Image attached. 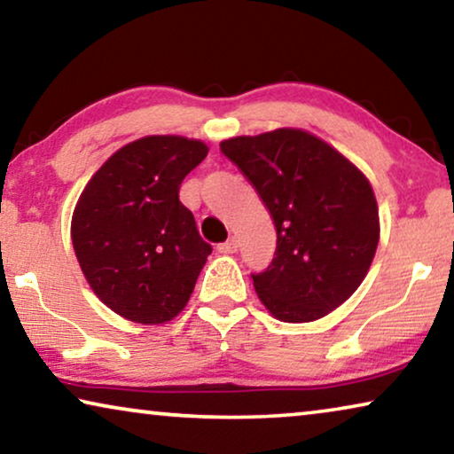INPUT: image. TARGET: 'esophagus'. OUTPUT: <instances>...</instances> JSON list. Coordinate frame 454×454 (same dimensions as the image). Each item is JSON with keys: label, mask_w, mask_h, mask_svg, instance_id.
Wrapping results in <instances>:
<instances>
[{"label": "esophagus", "mask_w": 454, "mask_h": 454, "mask_svg": "<svg viewBox=\"0 0 454 454\" xmlns=\"http://www.w3.org/2000/svg\"><path fill=\"white\" fill-rule=\"evenodd\" d=\"M218 250L222 254H232V253H236V250H239V240L230 239V240L224 242V245H220Z\"/></svg>", "instance_id": "1"}]
</instances>
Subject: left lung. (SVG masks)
I'll list each match as a JSON object with an SVG mask.
<instances>
[{
  "instance_id": "1",
  "label": "left lung",
  "mask_w": 454,
  "mask_h": 454,
  "mask_svg": "<svg viewBox=\"0 0 454 454\" xmlns=\"http://www.w3.org/2000/svg\"><path fill=\"white\" fill-rule=\"evenodd\" d=\"M220 148L259 193L277 230L273 262L253 275L267 312L301 324L342 306L367 277L379 245L367 175L301 128L234 137Z\"/></svg>"
}]
</instances>
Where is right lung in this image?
<instances>
[{
  "instance_id": "right-lung-1",
  "label": "right lung",
  "mask_w": 454,
  "mask_h": 454,
  "mask_svg": "<svg viewBox=\"0 0 454 454\" xmlns=\"http://www.w3.org/2000/svg\"><path fill=\"white\" fill-rule=\"evenodd\" d=\"M207 145L151 134L118 148L81 192L71 240L87 283L112 312L157 326L181 314L212 247L179 185Z\"/></svg>"
}]
</instances>
